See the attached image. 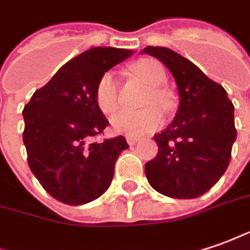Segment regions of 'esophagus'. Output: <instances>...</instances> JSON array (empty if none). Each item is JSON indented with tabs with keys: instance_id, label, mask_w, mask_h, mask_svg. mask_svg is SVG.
I'll return each instance as SVG.
<instances>
[{
	"instance_id": "esophagus-1",
	"label": "esophagus",
	"mask_w": 250,
	"mask_h": 250,
	"mask_svg": "<svg viewBox=\"0 0 250 250\" xmlns=\"http://www.w3.org/2000/svg\"><path fill=\"white\" fill-rule=\"evenodd\" d=\"M138 141H139L138 138H131V137H128V138H127V144H128L130 146H132V145H135Z\"/></svg>"
}]
</instances>
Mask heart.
I'll use <instances>...</instances> for the list:
<instances>
[{"mask_svg":"<svg viewBox=\"0 0 250 250\" xmlns=\"http://www.w3.org/2000/svg\"><path fill=\"white\" fill-rule=\"evenodd\" d=\"M132 72L153 87L147 94L146 104H159L161 106L167 108L169 105V98L167 93L160 87L166 83L167 76L160 62L152 59L139 60L132 65ZM94 97L101 112L108 115L116 111V108L119 106V84L113 72L106 71L100 76L94 90ZM163 123H164V115L160 108L156 105H149L144 109H137V111L122 109L118 113H115L111 119L113 131L131 138L141 137L146 132L157 130Z\"/></svg>","mask_w":250,"mask_h":250,"instance_id":"1","label":"heart"}]
</instances>
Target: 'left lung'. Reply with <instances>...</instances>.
Here are the masks:
<instances>
[{
  "label": "left lung",
  "mask_w": 250,
  "mask_h": 250,
  "mask_svg": "<svg viewBox=\"0 0 250 250\" xmlns=\"http://www.w3.org/2000/svg\"><path fill=\"white\" fill-rule=\"evenodd\" d=\"M174 76L179 106L172 123L153 138L159 152L145 164L156 191L171 198L203 196L225 174L237 138L234 105L222 84L168 47L146 46Z\"/></svg>",
  "instance_id": "8db88e82"
}]
</instances>
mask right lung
Segmentation results:
<instances>
[{"label": "right lung", "mask_w": 250, "mask_h": 250, "mask_svg": "<svg viewBox=\"0 0 250 250\" xmlns=\"http://www.w3.org/2000/svg\"><path fill=\"white\" fill-rule=\"evenodd\" d=\"M132 50L91 47L74 57L32 94L23 109L27 160L42 188L68 205L103 196L115 174L125 137L90 142L109 125L94 97L100 76Z\"/></svg>", "instance_id": "right-lung-1"}]
</instances>
